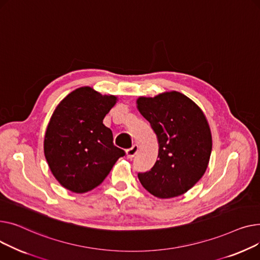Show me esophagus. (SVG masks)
Wrapping results in <instances>:
<instances>
[{
  "label": "esophagus",
  "instance_id": "1",
  "mask_svg": "<svg viewBox=\"0 0 260 260\" xmlns=\"http://www.w3.org/2000/svg\"><path fill=\"white\" fill-rule=\"evenodd\" d=\"M137 151H139V146H137V145H133L131 148H129V149L126 150L127 157H128V158H132V157L136 154Z\"/></svg>",
  "mask_w": 260,
  "mask_h": 260
}]
</instances>
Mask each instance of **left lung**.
I'll return each instance as SVG.
<instances>
[{"instance_id":"8db88e82","label":"left lung","mask_w":260,"mask_h":260,"mask_svg":"<svg viewBox=\"0 0 260 260\" xmlns=\"http://www.w3.org/2000/svg\"><path fill=\"white\" fill-rule=\"evenodd\" d=\"M137 108L159 144L153 168L137 174L141 184L158 198L184 194L202 178L211 155V131L203 111L176 91L140 98Z\"/></svg>"}]
</instances>
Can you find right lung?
Wrapping results in <instances>:
<instances>
[{"instance_id": "right-lung-1", "label": "right lung", "mask_w": 260, "mask_h": 260, "mask_svg": "<svg viewBox=\"0 0 260 260\" xmlns=\"http://www.w3.org/2000/svg\"><path fill=\"white\" fill-rule=\"evenodd\" d=\"M116 98L90 87L68 94L54 110L44 141L45 157L58 182L75 193L101 185L126 152L113 144L112 131L103 124Z\"/></svg>"}]
</instances>
